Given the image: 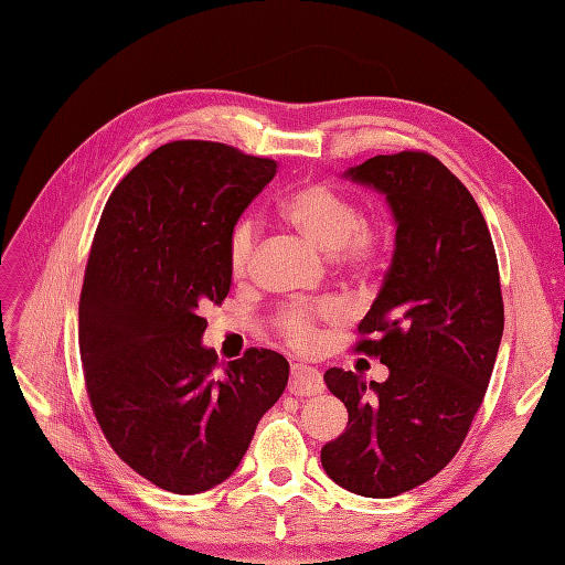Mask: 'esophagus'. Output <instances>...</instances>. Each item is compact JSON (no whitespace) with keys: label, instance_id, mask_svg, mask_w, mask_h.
<instances>
[{"label":"esophagus","instance_id":"1","mask_svg":"<svg viewBox=\"0 0 565 565\" xmlns=\"http://www.w3.org/2000/svg\"><path fill=\"white\" fill-rule=\"evenodd\" d=\"M287 388H289V393H295V396H318V393L324 391V384H322V377L316 367L295 363L292 377H289Z\"/></svg>","mask_w":565,"mask_h":565}]
</instances>
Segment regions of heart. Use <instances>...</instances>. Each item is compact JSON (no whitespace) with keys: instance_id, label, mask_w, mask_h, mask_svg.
<instances>
[{"instance_id":"heart-1","label":"heart","mask_w":565,"mask_h":565,"mask_svg":"<svg viewBox=\"0 0 565 565\" xmlns=\"http://www.w3.org/2000/svg\"><path fill=\"white\" fill-rule=\"evenodd\" d=\"M280 216L301 233L316 249L332 254L334 266L349 276H367L377 268L384 252V231L365 221L355 200L322 181H306L289 191L280 204ZM254 249V224L237 221L228 235V268L243 276ZM341 306L330 299L313 303H289L273 320L278 337L297 351H316L322 341V328L337 322Z\"/></svg>"}]
</instances>
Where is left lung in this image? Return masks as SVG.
<instances>
[{
    "label": "left lung",
    "mask_w": 565,
    "mask_h": 565,
    "mask_svg": "<svg viewBox=\"0 0 565 565\" xmlns=\"http://www.w3.org/2000/svg\"><path fill=\"white\" fill-rule=\"evenodd\" d=\"M347 177L386 195L396 249L355 353L388 380L330 367L324 384L349 426L320 450L332 481L363 498H396L434 478L465 443L504 330L498 254L476 200L424 150L377 156Z\"/></svg>",
    "instance_id": "8db88e82"
}]
</instances>
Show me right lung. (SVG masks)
Masks as SVG:
<instances>
[{"label": "right lung", "instance_id": "add662e5", "mask_svg": "<svg viewBox=\"0 0 565 565\" xmlns=\"http://www.w3.org/2000/svg\"><path fill=\"white\" fill-rule=\"evenodd\" d=\"M276 169L233 146L172 141L100 214L79 295L84 384L110 448L162 490L224 483L287 386L289 363L270 349L221 363L200 316L226 299L228 235Z\"/></svg>", "mask_w": 565, "mask_h": 565}]
</instances>
